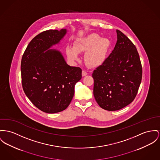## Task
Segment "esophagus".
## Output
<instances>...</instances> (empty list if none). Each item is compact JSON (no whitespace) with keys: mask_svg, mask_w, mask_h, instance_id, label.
<instances>
[{"mask_svg":"<svg viewBox=\"0 0 160 160\" xmlns=\"http://www.w3.org/2000/svg\"><path fill=\"white\" fill-rule=\"evenodd\" d=\"M87 72L85 71V70H82V76H85L86 75H87Z\"/></svg>","mask_w":160,"mask_h":160,"instance_id":"obj_1","label":"esophagus"}]
</instances>
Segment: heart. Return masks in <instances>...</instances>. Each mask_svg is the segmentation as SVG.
Instances as JSON below:
<instances>
[{"label": "heart", "mask_w": 160, "mask_h": 160, "mask_svg": "<svg viewBox=\"0 0 160 160\" xmlns=\"http://www.w3.org/2000/svg\"><path fill=\"white\" fill-rule=\"evenodd\" d=\"M110 48V42L106 38H101L97 34H90L83 38L77 39L73 48L67 47L66 54L72 61H78V53L86 52L85 62L90 67H96L102 64L106 58Z\"/></svg>", "instance_id": "obj_1"}]
</instances>
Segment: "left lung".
<instances>
[{"label":"left lung","mask_w":160,"mask_h":160,"mask_svg":"<svg viewBox=\"0 0 160 160\" xmlns=\"http://www.w3.org/2000/svg\"><path fill=\"white\" fill-rule=\"evenodd\" d=\"M114 50L93 72V95L104 110L115 111L135 98L142 79V65L135 45L117 30Z\"/></svg>","instance_id":"1"}]
</instances>
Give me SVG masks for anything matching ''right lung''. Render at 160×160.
Wrapping results in <instances>:
<instances>
[{
  "mask_svg": "<svg viewBox=\"0 0 160 160\" xmlns=\"http://www.w3.org/2000/svg\"><path fill=\"white\" fill-rule=\"evenodd\" d=\"M62 29L46 30L36 36L22 58V85L32 104L48 113L60 112L71 102L75 85L82 78L79 67L66 63L61 53L48 50L66 34Z\"/></svg>",
  "mask_w": 160,
  "mask_h": 160,
  "instance_id": "right-lung-1",
  "label": "right lung"
}]
</instances>
